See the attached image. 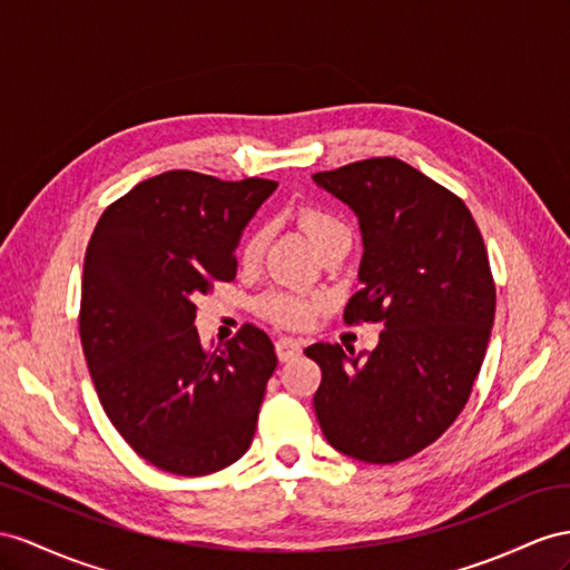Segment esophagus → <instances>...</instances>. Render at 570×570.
I'll use <instances>...</instances> for the list:
<instances>
[{
  "label": "esophagus",
  "mask_w": 570,
  "mask_h": 570,
  "mask_svg": "<svg viewBox=\"0 0 570 570\" xmlns=\"http://www.w3.org/2000/svg\"><path fill=\"white\" fill-rule=\"evenodd\" d=\"M303 352V342L294 340V337H279L276 340V356L279 361H291L296 358Z\"/></svg>",
  "instance_id": "esophagus-1"
}]
</instances>
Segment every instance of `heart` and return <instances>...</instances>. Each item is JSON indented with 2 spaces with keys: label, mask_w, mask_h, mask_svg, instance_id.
Returning <instances> with one entry per match:
<instances>
[{
  "label": "heart",
  "mask_w": 570,
  "mask_h": 570,
  "mask_svg": "<svg viewBox=\"0 0 570 570\" xmlns=\"http://www.w3.org/2000/svg\"><path fill=\"white\" fill-rule=\"evenodd\" d=\"M296 216H298V224L303 226V230L308 233L311 240L315 243V247L320 243H325L330 236H334V233L346 230L344 222L337 214H332L323 207H315V204H305V207H301L296 212ZM267 238H269L267 226H257L243 245V259L245 262L259 259V255L265 253V247H267ZM317 305H323V298H311V296L298 294V291L276 288L259 298V313L276 325L301 327L308 323Z\"/></svg>",
  "instance_id": "1"
}]
</instances>
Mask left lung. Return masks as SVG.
<instances>
[{"instance_id":"8db88e82","label":"left lung","mask_w":570,"mask_h":570,"mask_svg":"<svg viewBox=\"0 0 570 570\" xmlns=\"http://www.w3.org/2000/svg\"><path fill=\"white\" fill-rule=\"evenodd\" d=\"M313 180L358 218L361 291L344 320L385 327L366 356L325 342L305 348L323 371L315 416L344 455L400 462L438 441L470 400L495 313L487 247L464 202L400 158Z\"/></svg>"}]
</instances>
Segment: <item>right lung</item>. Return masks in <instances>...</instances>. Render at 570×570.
Masks as SVG:
<instances>
[{
  "mask_svg": "<svg viewBox=\"0 0 570 570\" xmlns=\"http://www.w3.org/2000/svg\"><path fill=\"white\" fill-rule=\"evenodd\" d=\"M274 180L168 170L98 218L86 247L79 334L112 426L139 458L180 476L224 470L250 448L276 368L255 325L207 352L199 294L236 279V247Z\"/></svg>",
  "mask_w": 570,
  "mask_h": 570,
  "instance_id": "obj_1",
  "label": "right lung"
}]
</instances>
